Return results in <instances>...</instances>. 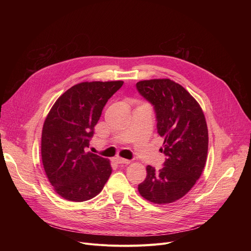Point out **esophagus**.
<instances>
[{
    "mask_svg": "<svg viewBox=\"0 0 251 251\" xmlns=\"http://www.w3.org/2000/svg\"><path fill=\"white\" fill-rule=\"evenodd\" d=\"M116 162L118 164H120V165H128V164H130L129 160L123 159V157H118V159H116Z\"/></svg>",
    "mask_w": 251,
    "mask_h": 251,
    "instance_id": "esophagus-1",
    "label": "esophagus"
}]
</instances>
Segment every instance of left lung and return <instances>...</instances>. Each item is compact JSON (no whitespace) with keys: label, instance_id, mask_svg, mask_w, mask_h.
<instances>
[{"label":"left lung","instance_id":"obj_1","mask_svg":"<svg viewBox=\"0 0 251 251\" xmlns=\"http://www.w3.org/2000/svg\"><path fill=\"white\" fill-rule=\"evenodd\" d=\"M136 89L153 107L157 133L164 138L161 151L166 155L162 169L147 167V178L138 191L153 203L174 202L193 187L205 166V118L189 92L170 79L139 81Z\"/></svg>","mask_w":251,"mask_h":251}]
</instances>
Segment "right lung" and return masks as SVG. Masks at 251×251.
Returning a JSON list of instances; mask_svg holds the SVG:
<instances>
[{"mask_svg":"<svg viewBox=\"0 0 251 251\" xmlns=\"http://www.w3.org/2000/svg\"><path fill=\"white\" fill-rule=\"evenodd\" d=\"M123 83L76 84L50 109L43 128L42 160L50 183L63 199L77 202L91 200L108 181L110 161L85 150L103 107Z\"/></svg>","mask_w":251,"mask_h":251,"instance_id":"obj_1","label":"right lung"}]
</instances>
